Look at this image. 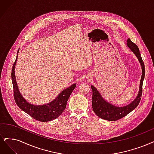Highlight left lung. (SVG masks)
<instances>
[{
    "instance_id": "left-lung-1",
    "label": "left lung",
    "mask_w": 154,
    "mask_h": 154,
    "mask_svg": "<svg viewBox=\"0 0 154 154\" xmlns=\"http://www.w3.org/2000/svg\"><path fill=\"white\" fill-rule=\"evenodd\" d=\"M127 45L138 58L142 68V75L140 84V91L136 99L132 103H131L127 106L121 107L116 106L108 103L107 101H106L101 97L97 89L93 86H91L93 91L92 106L93 111L98 117L106 121H116L127 116L129 113L132 112L137 107L141 98V97L142 95V86H143V82L145 74L144 63L141 58L139 48L136 44L131 41L130 38L128 39Z\"/></svg>"
}]
</instances>
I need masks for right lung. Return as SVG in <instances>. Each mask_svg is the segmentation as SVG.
Listing matches in <instances>:
<instances>
[{"mask_svg":"<svg viewBox=\"0 0 154 154\" xmlns=\"http://www.w3.org/2000/svg\"><path fill=\"white\" fill-rule=\"evenodd\" d=\"M19 51V50H18ZM18 54H17L16 60L14 63L12 72H11V78H12L13 86V95L14 99L16 105L20 109L25 112L28 115L30 116L35 120L41 122L50 121L58 118L65 109L67 101L73 89L76 87V84H73L69 88H66L58 96L55 100L52 102L44 105H33L28 102L22 97L17 86L15 79V65L16 63Z\"/></svg>","mask_w":154,"mask_h":154,"instance_id":"right-lung-1","label":"right lung"}]
</instances>
